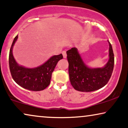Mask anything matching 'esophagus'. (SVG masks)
<instances>
[{"label": "esophagus", "instance_id": "obj_1", "mask_svg": "<svg viewBox=\"0 0 128 128\" xmlns=\"http://www.w3.org/2000/svg\"><path fill=\"white\" fill-rule=\"evenodd\" d=\"M62 54L63 56H64V58H66V56H67V54H66V52L65 51H64L62 52Z\"/></svg>", "mask_w": 128, "mask_h": 128}]
</instances>
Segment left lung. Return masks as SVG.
Instances as JSON below:
<instances>
[{
  "label": "left lung",
  "mask_w": 128,
  "mask_h": 128,
  "mask_svg": "<svg viewBox=\"0 0 128 128\" xmlns=\"http://www.w3.org/2000/svg\"><path fill=\"white\" fill-rule=\"evenodd\" d=\"M109 43V60L102 68H90L84 64L76 48L66 51L68 62V74L72 86L81 92H92L102 88L112 76L114 55Z\"/></svg>",
  "instance_id": "left-lung-1"
}]
</instances>
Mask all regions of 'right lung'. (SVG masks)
Returning <instances> with one entry per match:
<instances>
[{"label": "right lung", "instance_id": "add662e5", "mask_svg": "<svg viewBox=\"0 0 128 128\" xmlns=\"http://www.w3.org/2000/svg\"><path fill=\"white\" fill-rule=\"evenodd\" d=\"M18 38H14L9 53V68L11 74L16 84L22 88L33 91L44 90L50 83L52 73L57 63L63 58L62 54L52 56L42 65L36 68H29L20 66L12 55V47Z\"/></svg>", "mask_w": 128, "mask_h": 128}]
</instances>
